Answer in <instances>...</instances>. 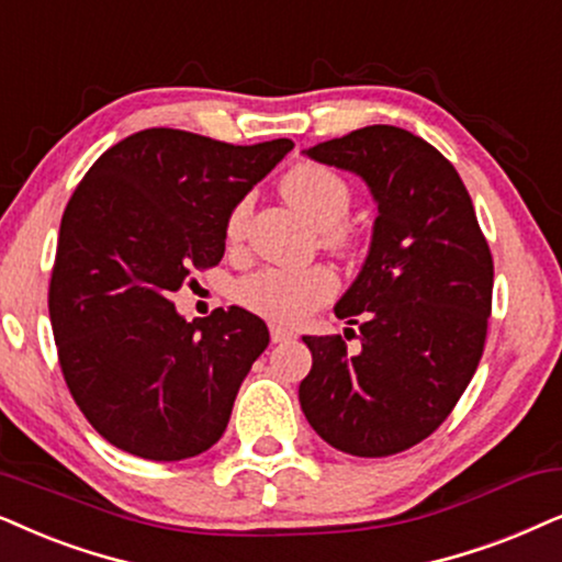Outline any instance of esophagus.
<instances>
[{"label":"esophagus","mask_w":562,"mask_h":562,"mask_svg":"<svg viewBox=\"0 0 562 562\" xmlns=\"http://www.w3.org/2000/svg\"><path fill=\"white\" fill-rule=\"evenodd\" d=\"M294 338V333L286 330V327L281 325H271V340L273 344H286V340Z\"/></svg>","instance_id":"34e87169"}]
</instances>
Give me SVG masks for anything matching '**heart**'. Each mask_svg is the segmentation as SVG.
Listing matches in <instances>:
<instances>
[{
	"label": "heart",
	"instance_id": "heart-1",
	"mask_svg": "<svg viewBox=\"0 0 562 562\" xmlns=\"http://www.w3.org/2000/svg\"><path fill=\"white\" fill-rule=\"evenodd\" d=\"M279 188L289 206L317 229L319 245L327 252L351 258L359 250V235L346 222L353 209V188L344 175L319 162H296L283 172ZM250 209V199H239L224 218V239L229 247H237L245 239ZM335 291L338 279L325 266L304 271L260 268L237 283V302L273 323L294 325L330 302Z\"/></svg>",
	"mask_w": 562,
	"mask_h": 562
}]
</instances>
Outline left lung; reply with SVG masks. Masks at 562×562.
Instances as JSON below:
<instances>
[{
	"mask_svg": "<svg viewBox=\"0 0 562 562\" xmlns=\"http://www.w3.org/2000/svg\"><path fill=\"white\" fill-rule=\"evenodd\" d=\"M307 155L361 175L379 216L367 263L335 304L359 325L361 351L340 335H304L312 369L299 403L330 447L397 454L449 418L475 374L493 307L491 247L454 165L411 131L367 126Z\"/></svg>",
	"mask_w": 562,
	"mask_h": 562,
	"instance_id": "8db88e82",
	"label": "left lung"
}]
</instances>
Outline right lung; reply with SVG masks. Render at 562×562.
<instances>
[{"mask_svg":"<svg viewBox=\"0 0 562 562\" xmlns=\"http://www.w3.org/2000/svg\"><path fill=\"white\" fill-rule=\"evenodd\" d=\"M291 147L144 128L100 155L71 193L48 315L71 397L113 447L178 462L222 439L268 327L243 307L186 323L172 291L218 266L229 209Z\"/></svg>","mask_w":562,"mask_h":562,"instance_id":"add662e5","label":"right lung"}]
</instances>
